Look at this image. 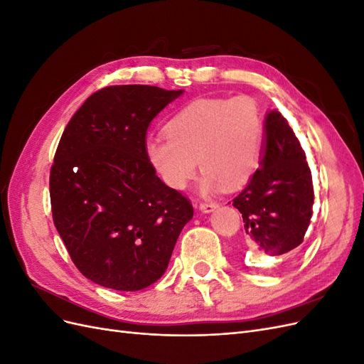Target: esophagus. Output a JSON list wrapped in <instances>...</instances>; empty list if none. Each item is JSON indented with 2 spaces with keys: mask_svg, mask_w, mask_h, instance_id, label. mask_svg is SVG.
<instances>
[{
  "mask_svg": "<svg viewBox=\"0 0 364 364\" xmlns=\"http://www.w3.org/2000/svg\"><path fill=\"white\" fill-rule=\"evenodd\" d=\"M217 206H218V203H215V202H202L199 205V208L203 213H213Z\"/></svg>",
  "mask_w": 364,
  "mask_h": 364,
  "instance_id": "1",
  "label": "esophagus"
}]
</instances>
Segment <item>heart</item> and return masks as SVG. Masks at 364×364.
<instances>
[{
	"instance_id": "b5f03b06",
	"label": "heart",
	"mask_w": 364,
	"mask_h": 364,
	"mask_svg": "<svg viewBox=\"0 0 364 364\" xmlns=\"http://www.w3.org/2000/svg\"><path fill=\"white\" fill-rule=\"evenodd\" d=\"M167 134L146 141V158L159 179L181 191L203 173L200 190H237L257 171L264 141V119L253 98H197L168 123Z\"/></svg>"
}]
</instances>
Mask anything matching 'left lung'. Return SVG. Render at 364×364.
<instances>
[{
	"instance_id": "obj_1",
	"label": "left lung",
	"mask_w": 364,
	"mask_h": 364,
	"mask_svg": "<svg viewBox=\"0 0 364 364\" xmlns=\"http://www.w3.org/2000/svg\"><path fill=\"white\" fill-rule=\"evenodd\" d=\"M259 165L232 205L243 217L252 252L277 257L302 243L314 203L305 151L289 121L277 111L266 119V149Z\"/></svg>"
}]
</instances>
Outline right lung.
Returning a JSON list of instances; mask_svg holds the SVG:
<instances>
[{"label":"right lung","instance_id":"1","mask_svg":"<svg viewBox=\"0 0 364 364\" xmlns=\"http://www.w3.org/2000/svg\"><path fill=\"white\" fill-rule=\"evenodd\" d=\"M182 91L106 86L65 127L50 171L53 222L87 279L138 291L168 267L193 205L146 158L150 121Z\"/></svg>","mask_w":364,"mask_h":364}]
</instances>
